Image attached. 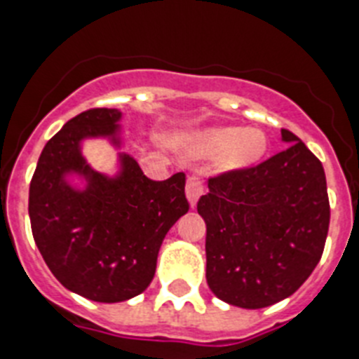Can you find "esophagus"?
<instances>
[{"label": "esophagus", "instance_id": "1", "mask_svg": "<svg viewBox=\"0 0 359 359\" xmlns=\"http://www.w3.org/2000/svg\"><path fill=\"white\" fill-rule=\"evenodd\" d=\"M202 193H204V184H202V180L195 175L188 177V182H186V197H188L191 208L197 205V201L201 198Z\"/></svg>", "mask_w": 359, "mask_h": 359}]
</instances>
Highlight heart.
<instances>
[{
	"mask_svg": "<svg viewBox=\"0 0 359 359\" xmlns=\"http://www.w3.org/2000/svg\"><path fill=\"white\" fill-rule=\"evenodd\" d=\"M186 151L195 157H211L218 154V168L224 171H242L255 166L267 151V135L260 128L236 126L208 128L186 137Z\"/></svg>",
	"mask_w": 359,
	"mask_h": 359,
	"instance_id": "heart-1",
	"label": "heart"
}]
</instances>
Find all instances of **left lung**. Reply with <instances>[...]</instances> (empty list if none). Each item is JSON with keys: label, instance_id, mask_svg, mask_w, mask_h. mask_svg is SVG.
I'll use <instances>...</instances> for the list:
<instances>
[{"label": "left lung", "instance_id": "1", "mask_svg": "<svg viewBox=\"0 0 359 359\" xmlns=\"http://www.w3.org/2000/svg\"><path fill=\"white\" fill-rule=\"evenodd\" d=\"M289 146L258 166L208 180L205 280L217 298L262 309L300 289L322 258L330 208L322 162L282 130Z\"/></svg>", "mask_w": 359, "mask_h": 359}]
</instances>
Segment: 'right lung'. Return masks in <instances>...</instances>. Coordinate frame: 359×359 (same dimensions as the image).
I'll return each mask as SVG.
<instances>
[{"mask_svg":"<svg viewBox=\"0 0 359 359\" xmlns=\"http://www.w3.org/2000/svg\"><path fill=\"white\" fill-rule=\"evenodd\" d=\"M121 117L115 108H92L68 121L43 148L29 193L32 235L48 269L68 291L102 304L148 287L162 240L189 210L184 173L151 180L128 154H119L114 177L86 162L85 139L121 148ZM70 175L86 188L72 187Z\"/></svg>","mask_w":359,"mask_h":359,"instance_id":"obj_1","label":"right lung"}]
</instances>
